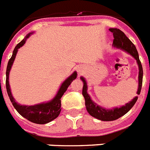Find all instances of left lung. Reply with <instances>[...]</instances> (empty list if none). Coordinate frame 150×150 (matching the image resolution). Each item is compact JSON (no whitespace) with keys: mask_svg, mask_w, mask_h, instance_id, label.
<instances>
[{"mask_svg":"<svg viewBox=\"0 0 150 150\" xmlns=\"http://www.w3.org/2000/svg\"><path fill=\"white\" fill-rule=\"evenodd\" d=\"M110 31L113 32V45L115 47L123 50L129 52V54L132 55L134 58L137 60L138 65H139V89H138L137 94H139L141 92V88H142V76H143V71H142V67L141 64V62L139 58V54H138L137 50L133 43L129 39V38L125 35L122 31H121L118 28H110ZM81 80L83 82V86L82 94L85 99V106L87 108L88 113L94 118H98L101 121H114L118 119L122 115H125L128 111L133 107V105L136 104V100L138 99V97L132 99V101L126 104L125 106L121 108H115L111 109V110H107V109L103 108L101 107H99L95 103H94L91 100L90 96L87 93V83L83 77H81Z\"/></svg>","mask_w":150,"mask_h":150,"instance_id":"left-lung-1","label":"left lung"}]
</instances>
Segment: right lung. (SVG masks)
I'll return each instance as SVG.
<instances>
[{
  "mask_svg": "<svg viewBox=\"0 0 150 150\" xmlns=\"http://www.w3.org/2000/svg\"><path fill=\"white\" fill-rule=\"evenodd\" d=\"M29 35L30 34L28 35L25 37V39H24L15 46L14 51H13L12 56L8 61L7 70H6V88H7L8 97L10 98L13 106L21 115H22L24 118H25L26 119L33 123L45 124V123L54 120L55 118L59 116L61 111V98L65 93L66 91L67 90L68 87L70 85L72 81L76 78L77 74H76V72H74L71 76H69V77H68L62 83L56 96L50 102L45 103V104L43 103V104L33 105V106H25V105H20L19 104H17V102H15V100L13 98L12 94L11 93L10 86H9V82H8V76H9V72H10V69L14 60L18 50L25 44L26 39L28 38Z\"/></svg>",
  "mask_w": 150,
  "mask_h": 150,
  "instance_id": "right-lung-1",
  "label": "right lung"
}]
</instances>
